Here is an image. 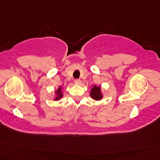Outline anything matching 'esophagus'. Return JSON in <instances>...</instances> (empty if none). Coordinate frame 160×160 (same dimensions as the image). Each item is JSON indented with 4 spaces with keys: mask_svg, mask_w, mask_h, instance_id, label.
Listing matches in <instances>:
<instances>
[{
    "mask_svg": "<svg viewBox=\"0 0 160 160\" xmlns=\"http://www.w3.org/2000/svg\"><path fill=\"white\" fill-rule=\"evenodd\" d=\"M75 84H77V85H79V84H80V82H81V80H80V79H76V80H75Z\"/></svg>",
    "mask_w": 160,
    "mask_h": 160,
    "instance_id": "1",
    "label": "esophagus"
}]
</instances>
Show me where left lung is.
<instances>
[{
  "label": "left lung",
  "instance_id": "1",
  "mask_svg": "<svg viewBox=\"0 0 160 160\" xmlns=\"http://www.w3.org/2000/svg\"><path fill=\"white\" fill-rule=\"evenodd\" d=\"M90 97L95 100H100L102 98L103 95L101 92V88L100 86L94 85L92 89L90 90Z\"/></svg>",
  "mask_w": 160,
  "mask_h": 160
}]
</instances>
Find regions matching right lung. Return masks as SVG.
<instances>
[{
    "label": "right lung",
    "mask_w": 160,
    "mask_h": 160,
    "mask_svg": "<svg viewBox=\"0 0 160 160\" xmlns=\"http://www.w3.org/2000/svg\"><path fill=\"white\" fill-rule=\"evenodd\" d=\"M55 95H56V97L55 98V100H59L60 99H61L63 96V93L62 92V88L59 87L58 89L55 91Z\"/></svg>",
    "instance_id": "right-lung-1"
}]
</instances>
